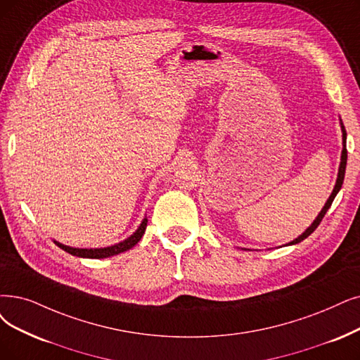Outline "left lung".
<instances>
[{"label":"left lung","instance_id":"obj_1","mask_svg":"<svg viewBox=\"0 0 360 360\" xmlns=\"http://www.w3.org/2000/svg\"><path fill=\"white\" fill-rule=\"evenodd\" d=\"M341 128H342V146H344V148H342V152H341V164H340V169H338V179H337V183H335V188H334L333 193H330L329 199L326 200V204H325V207L322 208V211L319 212L318 217H316V220L311 223V226L306 230V232H304L303 235H300L297 239H294L292 242H290L288 245H294V243H298V242H301V240H304L307 236H310V235L314 232L316 227H318V226L321 224L322 219L325 217V214H326V211L329 210L330 204H333V200H334V198L337 196L338 191L341 189L342 181H344V174H346V164H347V149H346V139H347V134H346V130H344L342 125H341Z\"/></svg>","mask_w":360,"mask_h":360}]
</instances>
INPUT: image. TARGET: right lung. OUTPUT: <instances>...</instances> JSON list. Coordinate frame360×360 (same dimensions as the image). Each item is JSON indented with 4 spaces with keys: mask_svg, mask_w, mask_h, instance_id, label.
<instances>
[{
    "mask_svg": "<svg viewBox=\"0 0 360 360\" xmlns=\"http://www.w3.org/2000/svg\"><path fill=\"white\" fill-rule=\"evenodd\" d=\"M146 226H148V219H143L140 227L136 230V232L125 239L124 242H120L117 243V245H112V247H108V248H96V250H87V248H70V247H66V245H62V243L56 242V245L62 248L63 251L72 254V255H77V257H84V258H106V257H110V255H117L120 252H124L127 250L133 248L136 243L141 239L143 233H145L146 230Z\"/></svg>",
    "mask_w": 360,
    "mask_h": 360,
    "instance_id": "add662e5",
    "label": "right lung"
}]
</instances>
